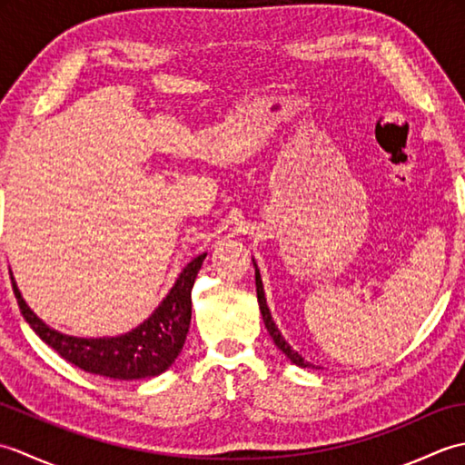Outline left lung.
I'll return each mask as SVG.
<instances>
[{
    "label": "left lung",
    "instance_id": "8db88e82",
    "mask_svg": "<svg viewBox=\"0 0 465 465\" xmlns=\"http://www.w3.org/2000/svg\"><path fill=\"white\" fill-rule=\"evenodd\" d=\"M255 290H258V303H260V312H262L263 323H265V328H268V331H270V335H272V340L275 341V345H278V348H280L285 355H288V360H290L292 363L300 365V368H312V363L305 361L298 351H293V350L290 348V343L285 341L283 335L280 333L278 325L273 323L272 313H270V310H268V303H265V295H263V285H262L260 272H255Z\"/></svg>",
    "mask_w": 465,
    "mask_h": 465
}]
</instances>
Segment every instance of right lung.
Segmentation results:
<instances>
[{
	"mask_svg": "<svg viewBox=\"0 0 465 465\" xmlns=\"http://www.w3.org/2000/svg\"><path fill=\"white\" fill-rule=\"evenodd\" d=\"M203 260L205 253L187 263L160 308L135 330L117 338L84 340L47 328L27 308L14 278L12 285L25 322L64 360L114 380H142L163 373L180 355L192 322V288Z\"/></svg>",
	"mask_w": 465,
	"mask_h": 465,
	"instance_id": "obj_1",
	"label": "right lung"
}]
</instances>
